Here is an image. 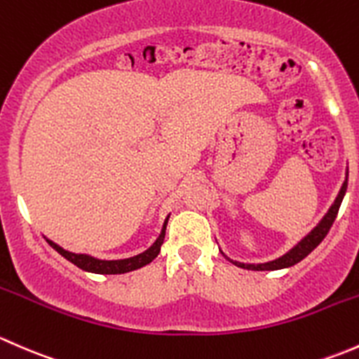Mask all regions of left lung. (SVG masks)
<instances>
[{
  "mask_svg": "<svg viewBox=\"0 0 359 359\" xmlns=\"http://www.w3.org/2000/svg\"><path fill=\"white\" fill-rule=\"evenodd\" d=\"M347 190V178L344 181V184H342L341 191H339L337 198H335V202L332 204L330 209H328V212L325 214L323 219L318 223V226L315 230H311V233H308L304 236V238L301 240V242L297 243V245L294 247V249H290L289 252L285 254V256L278 257V259L275 261H269V262H262V264H245V262H238V261H231L235 266H238V268H243V269H252V271H275V269H282V268H289V266H294L297 264L299 261L304 259L308 254H311L313 250L316 249L318 245L321 243V240L327 236L328 231H330L332 224H334L335 217H337V212H339V207L342 204V198H344V194ZM228 259V257H226Z\"/></svg>",
  "mask_w": 359,
  "mask_h": 359,
  "instance_id": "obj_1",
  "label": "left lung"
}]
</instances>
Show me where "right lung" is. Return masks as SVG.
Instances as JSON below:
<instances>
[{
    "mask_svg": "<svg viewBox=\"0 0 359 359\" xmlns=\"http://www.w3.org/2000/svg\"><path fill=\"white\" fill-rule=\"evenodd\" d=\"M168 219H169V217H168ZM168 219L164 221V226H162L161 235H158V238L155 240L154 245L150 247V249H147L145 252L138 254V256H135V257H128V259L102 261V259H97V257L86 256V254L69 252V250L62 249L60 245L53 243L51 240H48V243H50V245L53 247V249L57 250L60 256H64L65 259L72 262V264H76L77 268L84 269V271L98 273V275H121V273H128V271H133V269L142 268V266L149 264V262H152L155 257L158 256V252H161V245H162V242H164Z\"/></svg>",
    "mask_w": 359,
    "mask_h": 359,
    "instance_id": "obj_1",
    "label": "right lung"
}]
</instances>
